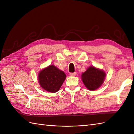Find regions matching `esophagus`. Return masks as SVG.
<instances>
[{
  "mask_svg": "<svg viewBox=\"0 0 134 134\" xmlns=\"http://www.w3.org/2000/svg\"><path fill=\"white\" fill-rule=\"evenodd\" d=\"M70 76H75L76 75V72H71V73L70 74Z\"/></svg>",
  "mask_w": 134,
  "mask_h": 134,
  "instance_id": "esophagus-1",
  "label": "esophagus"
}]
</instances>
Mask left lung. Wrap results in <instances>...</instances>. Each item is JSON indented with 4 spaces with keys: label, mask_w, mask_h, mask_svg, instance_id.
Masks as SVG:
<instances>
[{
    "label": "left lung",
    "mask_w": 134,
    "mask_h": 134,
    "mask_svg": "<svg viewBox=\"0 0 134 134\" xmlns=\"http://www.w3.org/2000/svg\"><path fill=\"white\" fill-rule=\"evenodd\" d=\"M105 75L104 71L91 66L85 72L82 73L81 77L86 88L90 91H94L102 86L104 80Z\"/></svg>",
    "instance_id": "1"
}]
</instances>
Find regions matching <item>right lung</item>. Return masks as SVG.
<instances>
[{
  "instance_id": "1",
  "label": "right lung",
  "mask_w": 134,
  "mask_h": 134,
  "mask_svg": "<svg viewBox=\"0 0 134 134\" xmlns=\"http://www.w3.org/2000/svg\"><path fill=\"white\" fill-rule=\"evenodd\" d=\"M66 77L63 71L50 65L40 71L38 79L43 89L49 92H56L60 89Z\"/></svg>"
}]
</instances>
